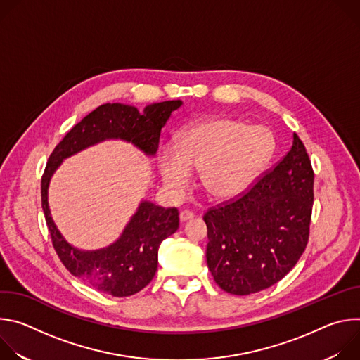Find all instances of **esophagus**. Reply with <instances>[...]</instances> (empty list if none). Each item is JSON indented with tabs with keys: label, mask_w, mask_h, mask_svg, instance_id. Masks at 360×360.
<instances>
[{
	"label": "esophagus",
	"mask_w": 360,
	"mask_h": 360,
	"mask_svg": "<svg viewBox=\"0 0 360 360\" xmlns=\"http://www.w3.org/2000/svg\"><path fill=\"white\" fill-rule=\"evenodd\" d=\"M192 218H193V212H192V211L184 210V211L179 212V219H181V222H186V221H189V219H192Z\"/></svg>",
	"instance_id": "obj_1"
}]
</instances>
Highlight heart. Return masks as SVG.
I'll return each instance as SVG.
<instances>
[{
  "label": "heart",
  "mask_w": 360,
  "mask_h": 360,
  "mask_svg": "<svg viewBox=\"0 0 360 360\" xmlns=\"http://www.w3.org/2000/svg\"><path fill=\"white\" fill-rule=\"evenodd\" d=\"M272 150L274 138L266 128L218 118L181 131L174 149H161L158 168L164 184L175 193L189 185L192 171L200 169L205 191L218 199H231L253 184Z\"/></svg>",
  "instance_id": "obj_1"
}]
</instances>
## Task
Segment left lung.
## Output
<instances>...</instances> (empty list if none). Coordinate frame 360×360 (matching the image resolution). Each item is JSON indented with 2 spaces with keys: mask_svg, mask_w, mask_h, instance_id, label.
<instances>
[{
  "mask_svg": "<svg viewBox=\"0 0 360 360\" xmlns=\"http://www.w3.org/2000/svg\"><path fill=\"white\" fill-rule=\"evenodd\" d=\"M314 179L309 155L293 134L289 152L274 168L207 211V262L219 288L250 295L292 271L309 240Z\"/></svg>",
  "mask_w": 360,
  "mask_h": 360,
  "instance_id": "1",
  "label": "left lung"
}]
</instances>
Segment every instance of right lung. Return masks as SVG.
Masks as SVG:
<instances>
[{
  "instance_id": "obj_1",
  "label": "right lung",
  "mask_w": 360,
  "mask_h": 360,
  "mask_svg": "<svg viewBox=\"0 0 360 360\" xmlns=\"http://www.w3.org/2000/svg\"><path fill=\"white\" fill-rule=\"evenodd\" d=\"M179 99L148 105L143 114L124 104H104L72 127L51 153L41 179V202L53 246L63 265L89 286L117 296H131L143 289L158 268L161 242L176 232L179 212L152 202H142L121 238L111 246L82 252L71 246L57 229L48 208V184L61 161L99 141L120 138L132 142L148 155L158 150L161 129Z\"/></svg>"
}]
</instances>
